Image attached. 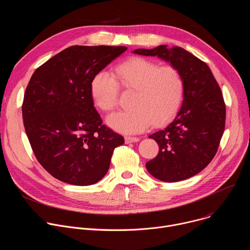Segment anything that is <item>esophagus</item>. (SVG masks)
<instances>
[{
	"instance_id": "1",
	"label": "esophagus",
	"mask_w": 250,
	"mask_h": 250,
	"mask_svg": "<svg viewBox=\"0 0 250 250\" xmlns=\"http://www.w3.org/2000/svg\"><path fill=\"white\" fill-rule=\"evenodd\" d=\"M125 144H130V142H137V141H139V138L135 137V136H125Z\"/></svg>"
}]
</instances>
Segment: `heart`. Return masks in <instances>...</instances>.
<instances>
[{
	"mask_svg": "<svg viewBox=\"0 0 250 250\" xmlns=\"http://www.w3.org/2000/svg\"><path fill=\"white\" fill-rule=\"evenodd\" d=\"M116 78L100 71L92 79L90 91L94 104L103 112H112L118 105L120 86L134 91L132 109L115 113L106 119L115 130L138 133L151 124L168 122L179 110L184 95V78L175 66H160L144 57H131L116 68Z\"/></svg>",
	"mask_w": 250,
	"mask_h": 250,
	"instance_id": "obj_1",
	"label": "heart"
}]
</instances>
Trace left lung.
I'll return each mask as SVG.
<instances>
[{"mask_svg": "<svg viewBox=\"0 0 250 250\" xmlns=\"http://www.w3.org/2000/svg\"><path fill=\"white\" fill-rule=\"evenodd\" d=\"M133 53L157 56L182 73V106L166 127L149 135L158 144L159 152L146 166L163 182L188 179L207 167L218 151L226 124L221 88L208 66L182 47L159 45Z\"/></svg>", "mask_w": 250, "mask_h": 250, "instance_id": "left-lung-1", "label": "left lung"}]
</instances>
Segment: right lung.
Returning a JSON list of instances; mask_svg holds the SVG:
<instances>
[{
	"label": "right lung",
	"instance_id": "right-lung-1",
	"mask_svg": "<svg viewBox=\"0 0 250 250\" xmlns=\"http://www.w3.org/2000/svg\"><path fill=\"white\" fill-rule=\"evenodd\" d=\"M125 46H70L40 66L25 89L24 129L41 165L56 179L76 186L106 174L119 133L102 125L90 86L93 77Z\"/></svg>",
	"mask_w": 250,
	"mask_h": 250
}]
</instances>
